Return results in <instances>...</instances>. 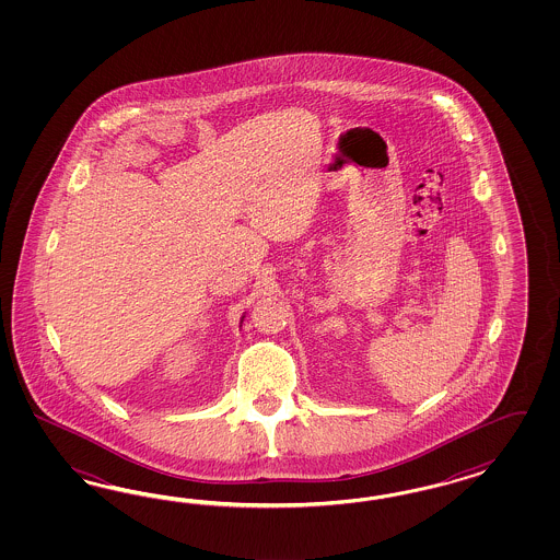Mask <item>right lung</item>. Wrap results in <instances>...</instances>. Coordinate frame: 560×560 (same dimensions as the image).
I'll use <instances>...</instances> for the list:
<instances>
[{
	"mask_svg": "<svg viewBox=\"0 0 560 560\" xmlns=\"http://www.w3.org/2000/svg\"><path fill=\"white\" fill-rule=\"evenodd\" d=\"M242 318H244V316H242Z\"/></svg>",
	"mask_w": 560,
	"mask_h": 560,
	"instance_id": "add662e5",
	"label": "right lung"
}]
</instances>
